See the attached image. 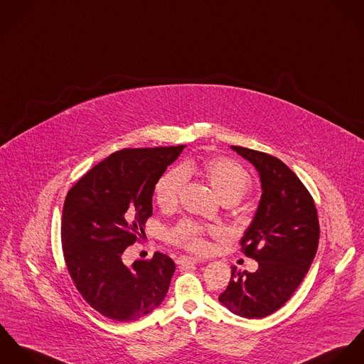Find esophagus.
<instances>
[{"label": "esophagus", "mask_w": 364, "mask_h": 364, "mask_svg": "<svg viewBox=\"0 0 364 364\" xmlns=\"http://www.w3.org/2000/svg\"><path fill=\"white\" fill-rule=\"evenodd\" d=\"M176 262H177L178 265H193V264H198V262H201V259L194 258V257H186V255H181V257H178V258L176 259Z\"/></svg>", "instance_id": "obj_1"}]
</instances>
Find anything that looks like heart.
<instances>
[{
	"label": "heart",
	"mask_w": 364,
	"mask_h": 364,
	"mask_svg": "<svg viewBox=\"0 0 364 364\" xmlns=\"http://www.w3.org/2000/svg\"><path fill=\"white\" fill-rule=\"evenodd\" d=\"M202 171L215 193L222 201L239 202L248 193L251 187V178L248 173L230 159H213L202 164ZM190 167H176L166 171L158 180L155 187L156 203L164 209H171L180 197L184 187ZM206 235H218L213 228H205L193 220H181L176 226L167 230L166 239L174 245L191 250L203 251L206 248Z\"/></svg>",
	"instance_id": "1"
}]
</instances>
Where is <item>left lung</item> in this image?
Listing matches in <instances>:
<instances>
[{
	"label": "left lung",
	"mask_w": 364,
	"mask_h": 364,
	"mask_svg": "<svg viewBox=\"0 0 364 364\" xmlns=\"http://www.w3.org/2000/svg\"><path fill=\"white\" fill-rule=\"evenodd\" d=\"M251 163L261 181V200L242 239V252L258 261L255 272L236 271L219 301L244 318H264L291 297L316 257L320 225L314 200L278 158L232 146Z\"/></svg>",
	"instance_id": "8db88e82"
}]
</instances>
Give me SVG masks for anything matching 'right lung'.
Masks as SVG:
<instances>
[{"instance_id":"obj_1","label":"right lung","mask_w":364,"mask_h":364,"mask_svg":"<svg viewBox=\"0 0 364 364\" xmlns=\"http://www.w3.org/2000/svg\"><path fill=\"white\" fill-rule=\"evenodd\" d=\"M186 146L122 149L92 167L68 191L63 209L64 259L86 303L114 321H135L164 299L174 261L122 262L124 250L142 237L152 216L158 180Z\"/></svg>"}]
</instances>
